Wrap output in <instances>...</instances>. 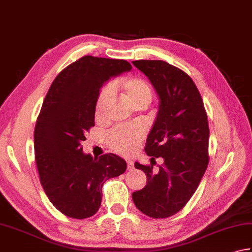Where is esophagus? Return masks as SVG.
<instances>
[{
    "label": "esophagus",
    "instance_id": "34e87169",
    "mask_svg": "<svg viewBox=\"0 0 252 252\" xmlns=\"http://www.w3.org/2000/svg\"><path fill=\"white\" fill-rule=\"evenodd\" d=\"M126 162H127V169L128 170H130V169L134 168V161L130 160V159H127Z\"/></svg>",
    "mask_w": 252,
    "mask_h": 252
}]
</instances>
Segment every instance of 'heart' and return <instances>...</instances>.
<instances>
[{
	"mask_svg": "<svg viewBox=\"0 0 252 252\" xmlns=\"http://www.w3.org/2000/svg\"><path fill=\"white\" fill-rule=\"evenodd\" d=\"M120 88L123 96L132 106L141 103L149 104L153 97L149 84L139 77H127L121 80L117 85H112V89ZM111 95V89L104 88L99 93L96 102V115L101 114L104 104ZM144 137V129L138 125H123L115 127L106 136V144L110 148L121 155H129L139 145Z\"/></svg>",
	"mask_w": 252,
	"mask_h": 252,
	"instance_id": "b5f03b06",
	"label": "heart"
}]
</instances>
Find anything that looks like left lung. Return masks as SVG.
<instances>
[{"label": "left lung", "instance_id": "8db88e82", "mask_svg": "<svg viewBox=\"0 0 252 252\" xmlns=\"http://www.w3.org/2000/svg\"><path fill=\"white\" fill-rule=\"evenodd\" d=\"M132 63L149 79L160 99L145 151L151 162L163 158L156 173L153 165L135 162V168L147 175V184L132 193V201L145 215L167 218L185 206L207 169L210 128L206 111L195 83L181 69L162 60Z\"/></svg>", "mask_w": 252, "mask_h": 252}]
</instances>
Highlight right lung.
I'll return each instance as SVG.
<instances>
[{
	"label": "right lung",
	"mask_w": 252,
	"mask_h": 252,
	"mask_svg": "<svg viewBox=\"0 0 252 252\" xmlns=\"http://www.w3.org/2000/svg\"><path fill=\"white\" fill-rule=\"evenodd\" d=\"M130 70L126 60L84 56L57 75L44 99L34 131L35 160L46 195L65 216H93L104 182L126 171L121 157L93 158L83 154L81 142L94 126L99 89Z\"/></svg>",
	"instance_id": "add662e5"
}]
</instances>
